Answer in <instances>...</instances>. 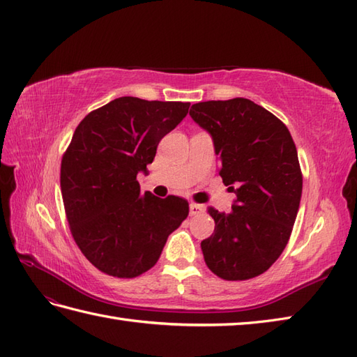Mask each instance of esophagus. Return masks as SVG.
Here are the masks:
<instances>
[{
  "label": "esophagus",
  "instance_id": "34e87169",
  "mask_svg": "<svg viewBox=\"0 0 357 357\" xmlns=\"http://www.w3.org/2000/svg\"><path fill=\"white\" fill-rule=\"evenodd\" d=\"M204 212V208L202 204H197V203H191L189 204V213H191V215L194 217V215H200V213H203Z\"/></svg>",
  "mask_w": 357,
  "mask_h": 357
}]
</instances>
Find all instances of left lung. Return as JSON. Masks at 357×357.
<instances>
[{
  "label": "left lung",
  "mask_w": 357,
  "mask_h": 357,
  "mask_svg": "<svg viewBox=\"0 0 357 357\" xmlns=\"http://www.w3.org/2000/svg\"><path fill=\"white\" fill-rule=\"evenodd\" d=\"M189 114L212 136L220 176L236 194L232 212L208 209L215 229L202 241L206 266L226 281L255 278L280 258L295 225L303 194L295 142L278 117L244 98L199 102Z\"/></svg>",
  "instance_id": "obj_1"
}]
</instances>
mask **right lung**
I'll list each match as a JSON object with an SVG mask.
<instances>
[{"label": "right lung", "mask_w": 357, "mask_h": 357, "mask_svg": "<svg viewBox=\"0 0 357 357\" xmlns=\"http://www.w3.org/2000/svg\"><path fill=\"white\" fill-rule=\"evenodd\" d=\"M189 102L117 98L86 114L61 162V192L71 235L90 263L136 278L160 258L189 203L140 192L137 174L188 114Z\"/></svg>", "instance_id": "1"}]
</instances>
